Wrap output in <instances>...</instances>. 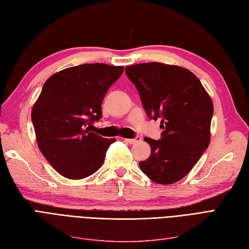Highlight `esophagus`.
<instances>
[{"mask_svg": "<svg viewBox=\"0 0 249 249\" xmlns=\"http://www.w3.org/2000/svg\"><path fill=\"white\" fill-rule=\"evenodd\" d=\"M124 141H125L126 142L131 143V144H134V143H136V142H141L142 138H141V137H136V138H125Z\"/></svg>", "mask_w": 249, "mask_h": 249, "instance_id": "34e87169", "label": "esophagus"}]
</instances>
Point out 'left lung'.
I'll return each mask as SVG.
<instances>
[{"label": "left lung", "instance_id": "8db88e82", "mask_svg": "<svg viewBox=\"0 0 249 249\" xmlns=\"http://www.w3.org/2000/svg\"><path fill=\"white\" fill-rule=\"evenodd\" d=\"M151 119H160V141L144 137L151 147L141 170L160 185L185 178L210 143L213 104L198 78L178 65L160 62L125 66Z\"/></svg>", "mask_w": 249, "mask_h": 249}]
</instances>
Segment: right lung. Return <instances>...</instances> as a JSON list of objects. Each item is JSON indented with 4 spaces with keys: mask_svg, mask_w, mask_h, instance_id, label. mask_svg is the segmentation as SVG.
I'll list each match as a JSON object with an SVG mask.
<instances>
[{
    "mask_svg": "<svg viewBox=\"0 0 249 249\" xmlns=\"http://www.w3.org/2000/svg\"><path fill=\"white\" fill-rule=\"evenodd\" d=\"M124 66L86 63L54 72L45 81L32 110L38 148L62 177L82 179L105 161L115 138L90 132L101 116L108 88L123 75Z\"/></svg>",
    "mask_w": 249,
    "mask_h": 249,
    "instance_id": "add662e5",
    "label": "right lung"
}]
</instances>
